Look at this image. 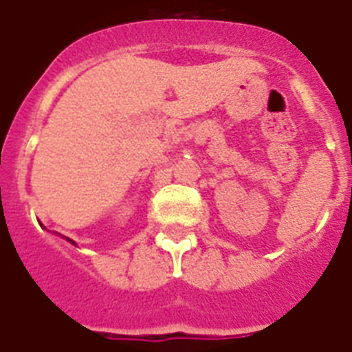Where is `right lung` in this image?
Masks as SVG:
<instances>
[{
    "label": "right lung",
    "mask_w": 352,
    "mask_h": 352,
    "mask_svg": "<svg viewBox=\"0 0 352 352\" xmlns=\"http://www.w3.org/2000/svg\"><path fill=\"white\" fill-rule=\"evenodd\" d=\"M70 241V243H74V241H72V240H69Z\"/></svg>",
    "instance_id": "right-lung-1"
}]
</instances>
